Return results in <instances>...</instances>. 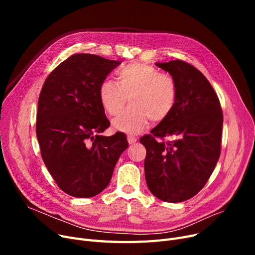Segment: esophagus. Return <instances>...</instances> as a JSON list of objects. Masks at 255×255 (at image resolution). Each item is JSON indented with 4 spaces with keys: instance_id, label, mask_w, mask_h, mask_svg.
<instances>
[{
    "instance_id": "1",
    "label": "esophagus",
    "mask_w": 255,
    "mask_h": 255,
    "mask_svg": "<svg viewBox=\"0 0 255 255\" xmlns=\"http://www.w3.org/2000/svg\"><path fill=\"white\" fill-rule=\"evenodd\" d=\"M127 140H128V142H129L130 144H132V143L136 142V137L132 136V135H128V136H127Z\"/></svg>"
}]
</instances>
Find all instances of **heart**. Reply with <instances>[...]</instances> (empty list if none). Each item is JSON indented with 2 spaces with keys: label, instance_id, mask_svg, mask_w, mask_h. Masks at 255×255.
Instances as JSON below:
<instances>
[{
  "label": "heart",
  "instance_id": "obj_1",
  "mask_svg": "<svg viewBox=\"0 0 255 255\" xmlns=\"http://www.w3.org/2000/svg\"><path fill=\"white\" fill-rule=\"evenodd\" d=\"M117 77L118 83L104 79L99 86L100 103L112 116L121 112L128 96L131 98L132 104L113 120L116 130L138 133L148 127L151 119L156 122L164 120L176 105L175 78L152 65H128L118 71Z\"/></svg>",
  "mask_w": 255,
  "mask_h": 255
}]
</instances>
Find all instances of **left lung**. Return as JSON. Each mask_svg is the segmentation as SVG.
Listing matches in <instances>:
<instances>
[{
	"label": "left lung",
	"mask_w": 255,
	"mask_h": 255,
	"mask_svg": "<svg viewBox=\"0 0 255 255\" xmlns=\"http://www.w3.org/2000/svg\"><path fill=\"white\" fill-rule=\"evenodd\" d=\"M155 65L175 78L178 97L152 135L139 139L146 150L144 176L157 198L181 203L203 189L217 164L223 115L217 94L195 67L181 60ZM155 137L173 140L165 144Z\"/></svg>",
	"instance_id": "8db88e82"
}]
</instances>
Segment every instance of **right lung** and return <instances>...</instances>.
<instances>
[{
    "label": "right lung",
    "mask_w": 255,
    "mask_h": 255,
    "mask_svg": "<svg viewBox=\"0 0 255 255\" xmlns=\"http://www.w3.org/2000/svg\"><path fill=\"white\" fill-rule=\"evenodd\" d=\"M121 61L76 53L46 78L38 99L36 134L43 161L57 185L74 197H92L109 186L126 135L110 127L99 86Z\"/></svg>",
    "instance_id": "right-lung-1"
}]
</instances>
